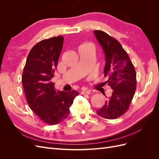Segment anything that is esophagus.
I'll return each mask as SVG.
<instances>
[{"instance_id": "1", "label": "esophagus", "mask_w": 159, "mask_h": 159, "mask_svg": "<svg viewBox=\"0 0 159 159\" xmlns=\"http://www.w3.org/2000/svg\"><path fill=\"white\" fill-rule=\"evenodd\" d=\"M90 93V90H88L87 89H83L82 91H81V94H89Z\"/></svg>"}]
</instances>
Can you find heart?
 Listing matches in <instances>:
<instances>
[{"label":"heart","mask_w":159,"mask_h":159,"mask_svg":"<svg viewBox=\"0 0 159 159\" xmlns=\"http://www.w3.org/2000/svg\"><path fill=\"white\" fill-rule=\"evenodd\" d=\"M80 48H85L88 49L91 52H93L94 50V46L92 44H90V43H85V44L81 46Z\"/></svg>","instance_id":"b5f03b06"}]
</instances>
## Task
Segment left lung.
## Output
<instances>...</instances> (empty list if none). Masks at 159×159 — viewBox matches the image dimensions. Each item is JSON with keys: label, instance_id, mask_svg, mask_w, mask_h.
<instances>
[{"label": "left lung", "instance_id": "left-lung-1", "mask_svg": "<svg viewBox=\"0 0 159 159\" xmlns=\"http://www.w3.org/2000/svg\"><path fill=\"white\" fill-rule=\"evenodd\" d=\"M95 36L105 55L104 76L113 90L112 95L96 113L107 119H116L125 113L136 90V71L132 61L121 44L102 30H94Z\"/></svg>", "mask_w": 159, "mask_h": 159}]
</instances>
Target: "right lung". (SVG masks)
<instances>
[{"instance_id":"1","label":"right lung","mask_w":159,"mask_h":159,"mask_svg":"<svg viewBox=\"0 0 159 159\" xmlns=\"http://www.w3.org/2000/svg\"><path fill=\"white\" fill-rule=\"evenodd\" d=\"M64 37L43 40L27 57L22 82L30 109L44 123L56 125L68 117L70 107L78 91H57L51 81L63 47Z\"/></svg>"}]
</instances>
